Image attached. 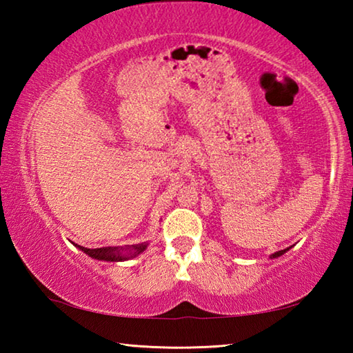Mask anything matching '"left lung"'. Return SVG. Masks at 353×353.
<instances>
[{
	"label": "left lung",
	"mask_w": 353,
	"mask_h": 353,
	"mask_svg": "<svg viewBox=\"0 0 353 353\" xmlns=\"http://www.w3.org/2000/svg\"><path fill=\"white\" fill-rule=\"evenodd\" d=\"M292 248V246H291ZM291 248H286V249H283V250H279V252H274L271 256H270V259H277V256H280V255H283L285 252H286V250H290Z\"/></svg>",
	"instance_id": "left-lung-1"
}]
</instances>
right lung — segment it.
<instances>
[{"mask_svg": "<svg viewBox=\"0 0 353 353\" xmlns=\"http://www.w3.org/2000/svg\"><path fill=\"white\" fill-rule=\"evenodd\" d=\"M83 254L92 256L94 260L101 261H126L130 259H135L140 254H143L148 248V243H140V244H128V246H109V248H98V249H87L83 246H77Z\"/></svg>", "mask_w": 353, "mask_h": 353, "instance_id": "right-lung-1", "label": "right lung"}]
</instances>
